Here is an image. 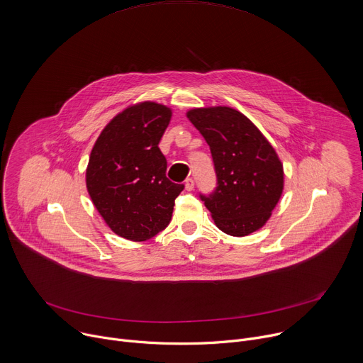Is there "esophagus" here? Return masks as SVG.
Masks as SVG:
<instances>
[{
    "label": "esophagus",
    "mask_w": 363,
    "mask_h": 363,
    "mask_svg": "<svg viewBox=\"0 0 363 363\" xmlns=\"http://www.w3.org/2000/svg\"><path fill=\"white\" fill-rule=\"evenodd\" d=\"M194 186H195L194 179H192V178H188V179L185 181V189H186V191H194Z\"/></svg>",
    "instance_id": "obj_1"
}]
</instances>
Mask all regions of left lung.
I'll list each match as a JSON object with an SVG mask.
<instances>
[{
  "instance_id": "left-lung-1",
  "label": "left lung",
  "mask_w": 363,
  "mask_h": 363,
  "mask_svg": "<svg viewBox=\"0 0 363 363\" xmlns=\"http://www.w3.org/2000/svg\"><path fill=\"white\" fill-rule=\"evenodd\" d=\"M188 119L209 145L216 191L201 196L215 225L230 236L261 229L284 192V164L252 121L230 106L192 108Z\"/></svg>"
}]
</instances>
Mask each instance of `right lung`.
Segmentation results:
<instances>
[{"label": "right lung", "instance_id": "add662e5", "mask_svg": "<svg viewBox=\"0 0 363 363\" xmlns=\"http://www.w3.org/2000/svg\"><path fill=\"white\" fill-rule=\"evenodd\" d=\"M172 109L143 101L116 113L96 138L85 184L91 201L112 232L135 242L164 230L184 185L167 178L158 144Z\"/></svg>", "mask_w": 363, "mask_h": 363}]
</instances>
